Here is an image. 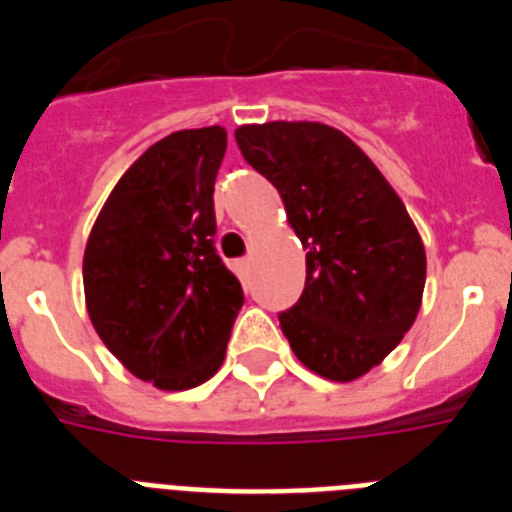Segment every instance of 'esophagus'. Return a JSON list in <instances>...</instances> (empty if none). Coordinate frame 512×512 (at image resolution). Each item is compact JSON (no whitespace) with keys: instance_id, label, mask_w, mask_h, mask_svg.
<instances>
[{"instance_id":"esophagus-1","label":"esophagus","mask_w":512,"mask_h":512,"mask_svg":"<svg viewBox=\"0 0 512 512\" xmlns=\"http://www.w3.org/2000/svg\"><path fill=\"white\" fill-rule=\"evenodd\" d=\"M235 271H238V277L241 279H248V274H251V259L235 261Z\"/></svg>"}]
</instances>
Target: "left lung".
<instances>
[{
  "label": "left lung",
  "instance_id": "8db88e82",
  "mask_svg": "<svg viewBox=\"0 0 512 512\" xmlns=\"http://www.w3.org/2000/svg\"><path fill=\"white\" fill-rule=\"evenodd\" d=\"M235 143L282 194L307 248V277L279 325L297 359L330 382L382 364L418 318L425 248L374 161L323 122L241 125Z\"/></svg>",
  "mask_w": 512,
  "mask_h": 512
}]
</instances>
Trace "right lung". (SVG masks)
Instances as JSON below:
<instances>
[{
  "label": "right lung",
  "mask_w": 512,
  "mask_h": 512,
  "mask_svg": "<svg viewBox=\"0 0 512 512\" xmlns=\"http://www.w3.org/2000/svg\"><path fill=\"white\" fill-rule=\"evenodd\" d=\"M228 133L176 130L120 176L84 251V297L97 336L130 374L192 390L223 366L243 305L215 253V176Z\"/></svg>",
  "instance_id": "add662e5"
}]
</instances>
